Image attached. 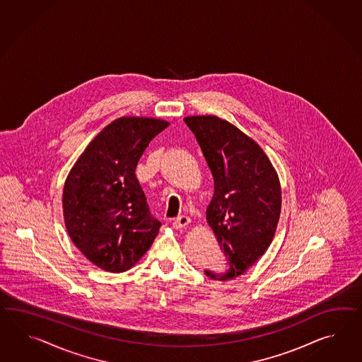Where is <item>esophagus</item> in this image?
<instances>
[{
    "label": "esophagus",
    "mask_w": 362,
    "mask_h": 362,
    "mask_svg": "<svg viewBox=\"0 0 362 362\" xmlns=\"http://www.w3.org/2000/svg\"><path fill=\"white\" fill-rule=\"evenodd\" d=\"M191 222V220L185 216H180L177 217V220L173 222V228L174 229H185V226H188V223Z\"/></svg>",
    "instance_id": "esophagus-1"
}]
</instances>
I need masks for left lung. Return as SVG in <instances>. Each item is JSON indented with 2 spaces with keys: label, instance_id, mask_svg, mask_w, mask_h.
<instances>
[{
  "label": "left lung",
  "instance_id": "obj_1",
  "mask_svg": "<svg viewBox=\"0 0 362 362\" xmlns=\"http://www.w3.org/2000/svg\"><path fill=\"white\" fill-rule=\"evenodd\" d=\"M212 171L214 194L206 209L221 250L228 259L225 274L205 271L228 281L245 274L264 255L281 212V185L269 158L251 137L218 116H188Z\"/></svg>",
  "mask_w": 362,
  "mask_h": 362
}]
</instances>
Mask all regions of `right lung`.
Instances as JSON below:
<instances>
[{
  "mask_svg": "<svg viewBox=\"0 0 362 362\" xmlns=\"http://www.w3.org/2000/svg\"><path fill=\"white\" fill-rule=\"evenodd\" d=\"M154 117L108 124L77 159L64 185L62 209L74 246L100 269H131L149 250L160 222L134 174L149 142L168 128Z\"/></svg>",
  "mask_w": 362,
  "mask_h": 362,
  "instance_id": "obj_1",
  "label": "right lung"
}]
</instances>
